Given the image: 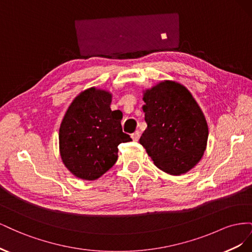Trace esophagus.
Instances as JSON below:
<instances>
[{
    "mask_svg": "<svg viewBox=\"0 0 252 252\" xmlns=\"http://www.w3.org/2000/svg\"><path fill=\"white\" fill-rule=\"evenodd\" d=\"M140 131L139 130H136L135 132H133L132 134H131V138H132V140L133 141H139V139H140Z\"/></svg>",
    "mask_w": 252,
    "mask_h": 252,
    "instance_id": "esophagus-1",
    "label": "esophagus"
}]
</instances>
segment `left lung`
I'll return each mask as SVG.
<instances>
[{
    "label": "left lung",
    "mask_w": 252,
    "mask_h": 252,
    "mask_svg": "<svg viewBox=\"0 0 252 252\" xmlns=\"http://www.w3.org/2000/svg\"><path fill=\"white\" fill-rule=\"evenodd\" d=\"M147 128L140 144L158 169L171 175L188 172L201 161L208 126L190 91L174 81H163L144 91Z\"/></svg>",
    "instance_id": "1"
}]
</instances>
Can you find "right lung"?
Masks as SVG:
<instances>
[{"instance_id":"1","label":"right lung","mask_w":252,"mask_h":252,"mask_svg":"<svg viewBox=\"0 0 252 252\" xmlns=\"http://www.w3.org/2000/svg\"><path fill=\"white\" fill-rule=\"evenodd\" d=\"M109 91L88 88L74 98L60 126V155L66 168L82 180H96L116 164L118 146L130 142L122 131L123 113L110 109Z\"/></svg>"}]
</instances>
